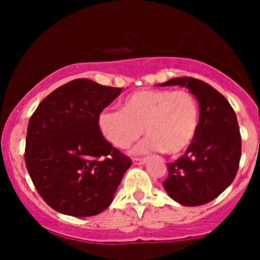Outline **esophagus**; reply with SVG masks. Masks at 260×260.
I'll return each instance as SVG.
<instances>
[{"instance_id":"obj_1","label":"esophagus","mask_w":260,"mask_h":260,"mask_svg":"<svg viewBox=\"0 0 260 260\" xmlns=\"http://www.w3.org/2000/svg\"><path fill=\"white\" fill-rule=\"evenodd\" d=\"M133 162L136 164V165H144V164L147 162V159H143V157H136V159H133Z\"/></svg>"}]
</instances>
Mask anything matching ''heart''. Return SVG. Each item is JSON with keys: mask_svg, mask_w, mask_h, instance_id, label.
<instances>
[{"mask_svg": "<svg viewBox=\"0 0 260 260\" xmlns=\"http://www.w3.org/2000/svg\"><path fill=\"white\" fill-rule=\"evenodd\" d=\"M199 105L188 90L149 89L128 95L121 110H104L98 127L107 142L127 149L144 132L149 137L137 153L162 150L169 155L184 151L198 132Z\"/></svg>", "mask_w": 260, "mask_h": 260, "instance_id": "b5f03b06", "label": "heart"}]
</instances>
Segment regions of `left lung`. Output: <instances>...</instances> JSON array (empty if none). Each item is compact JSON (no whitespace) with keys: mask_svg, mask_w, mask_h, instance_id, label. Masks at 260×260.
Listing matches in <instances>:
<instances>
[{"mask_svg":"<svg viewBox=\"0 0 260 260\" xmlns=\"http://www.w3.org/2000/svg\"><path fill=\"white\" fill-rule=\"evenodd\" d=\"M160 86L187 88L199 103L198 132L180 159L169 162L162 186L171 199L184 207L207 204L235 180L241 159V134L229 101L203 80L181 77Z\"/></svg>","mask_w":260,"mask_h":260,"instance_id":"obj_1","label":"left lung"}]
</instances>
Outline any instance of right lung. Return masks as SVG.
<instances>
[{
  "label": "right lung",
  "instance_id": "add662e5",
  "mask_svg": "<svg viewBox=\"0 0 260 260\" xmlns=\"http://www.w3.org/2000/svg\"><path fill=\"white\" fill-rule=\"evenodd\" d=\"M122 88L74 79L39 104L29 120L25 165L35 188L64 215H98L111 204L132 161L101 134L98 117Z\"/></svg>",
  "mask_w": 260,
  "mask_h": 260
}]
</instances>
